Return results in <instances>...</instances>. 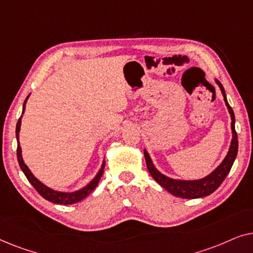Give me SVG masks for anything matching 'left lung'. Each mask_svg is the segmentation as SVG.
Returning <instances> with one entry per match:
<instances>
[{"instance_id":"1","label":"left lung","mask_w":253,"mask_h":253,"mask_svg":"<svg viewBox=\"0 0 253 253\" xmlns=\"http://www.w3.org/2000/svg\"><path fill=\"white\" fill-rule=\"evenodd\" d=\"M219 84L221 92H222L224 102H226L227 108L229 110V114L231 116V131H233V140H231V145L228 152L227 157L224 158L219 167L214 170L212 174L206 176L205 178L198 179V181H177V179H171L167 177V176L162 175L161 172L157 170V168L154 167L152 164V160L150 155L146 151H144L145 160H146V166L148 171L152 177L160 184L162 188H165L168 192H170L171 195L179 198H188V199H195V198H202V197L209 196L211 193H213L215 190L221 185V183L224 181V178L227 177L228 172L230 171L233 164L236 159L237 151H238V139H237V132L235 130V115L234 110L231 109L229 103L227 101L226 93H224L223 86L221 85L220 82L216 81Z\"/></svg>"}]
</instances>
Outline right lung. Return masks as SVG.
Instances as JSON below:
<instances>
[{
    "label": "right lung",
    "mask_w": 253,
    "mask_h": 253,
    "mask_svg": "<svg viewBox=\"0 0 253 253\" xmlns=\"http://www.w3.org/2000/svg\"><path fill=\"white\" fill-rule=\"evenodd\" d=\"M27 98H29V96H27ZM27 98H26V100H27ZM26 100L24 101L23 112L25 110ZM20 122H22V119L18 120V122H17V126H16V137H17V141H18V145H17V159H18V164L20 166V168H22L23 172L25 174L26 178L29 179V182L33 185V188L37 190L38 193H39L40 196H42L46 200H49V202L54 203V204H60V205H70V204L78 203L84 198H86V197H87L89 193H91L93 190L96 188V185L99 184L100 178H101V176L103 174V169H105V161H103L102 167H101V169H100V171L98 172V175H96L94 179H93V181L89 183V184L86 185L85 188H83L82 190H78V191L71 192V193L54 191V190H51L49 188H47L46 185H43L40 181H38V179L33 176L32 172L30 171V169L27 168V166L24 164L23 158H22V150H20L19 140H18V133H19V130H20Z\"/></svg>",
    "instance_id": "add662e5"
}]
</instances>
